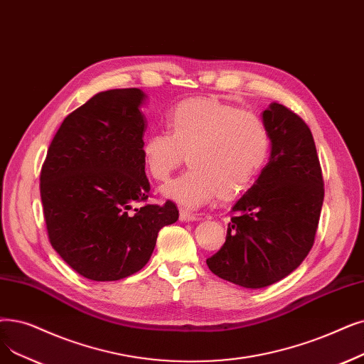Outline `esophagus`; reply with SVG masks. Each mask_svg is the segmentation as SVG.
I'll return each mask as SVG.
<instances>
[{
	"label": "esophagus",
	"mask_w": 364,
	"mask_h": 364,
	"mask_svg": "<svg viewBox=\"0 0 364 364\" xmlns=\"http://www.w3.org/2000/svg\"><path fill=\"white\" fill-rule=\"evenodd\" d=\"M198 218H199L198 214H193V213L187 211V210H184V208H180V220H181V221H195V220H198Z\"/></svg>",
	"instance_id": "esophagus-1"
}]
</instances>
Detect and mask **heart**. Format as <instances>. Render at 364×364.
Segmentation results:
<instances>
[{
  "label": "heart",
  "instance_id": "b5f03b06",
  "mask_svg": "<svg viewBox=\"0 0 364 364\" xmlns=\"http://www.w3.org/2000/svg\"><path fill=\"white\" fill-rule=\"evenodd\" d=\"M165 132H153L143 143L149 176L166 181L187 156L192 169L169 183L164 192L186 207H199L218 195L233 200L247 192L264 165L271 136L255 113L214 97L178 102L166 116Z\"/></svg>",
  "mask_w": 364,
  "mask_h": 364
}]
</instances>
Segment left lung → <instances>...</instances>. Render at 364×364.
<instances>
[{
  "instance_id": "left-lung-1",
  "label": "left lung",
  "mask_w": 364,
  "mask_h": 364,
  "mask_svg": "<svg viewBox=\"0 0 364 364\" xmlns=\"http://www.w3.org/2000/svg\"><path fill=\"white\" fill-rule=\"evenodd\" d=\"M269 162L232 208L226 242L207 259L217 277L245 289L286 278L311 251L324 181L308 124L281 104L263 112Z\"/></svg>"
}]
</instances>
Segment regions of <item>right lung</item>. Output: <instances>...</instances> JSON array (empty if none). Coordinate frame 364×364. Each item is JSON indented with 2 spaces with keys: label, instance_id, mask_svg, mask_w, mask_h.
<instances>
[{
  "label": "right lung",
  "instance_id": "obj_1",
  "mask_svg": "<svg viewBox=\"0 0 364 364\" xmlns=\"http://www.w3.org/2000/svg\"><path fill=\"white\" fill-rule=\"evenodd\" d=\"M144 98L136 87L97 93L64 119L41 166L49 241L92 281H117L143 269L157 233L178 220L172 200L134 208L150 196L141 151Z\"/></svg>",
  "mask_w": 364,
  "mask_h": 364
}]
</instances>
